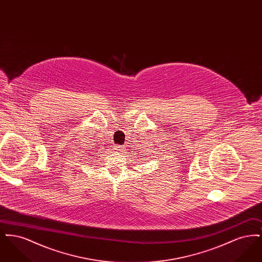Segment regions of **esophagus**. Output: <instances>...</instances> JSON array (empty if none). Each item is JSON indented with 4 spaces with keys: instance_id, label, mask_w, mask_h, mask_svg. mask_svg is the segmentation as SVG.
<instances>
[{
    "instance_id": "1",
    "label": "esophagus",
    "mask_w": 262,
    "mask_h": 262,
    "mask_svg": "<svg viewBox=\"0 0 262 262\" xmlns=\"http://www.w3.org/2000/svg\"><path fill=\"white\" fill-rule=\"evenodd\" d=\"M115 150H117L118 152H124L125 151V145H118L115 147Z\"/></svg>"
}]
</instances>
